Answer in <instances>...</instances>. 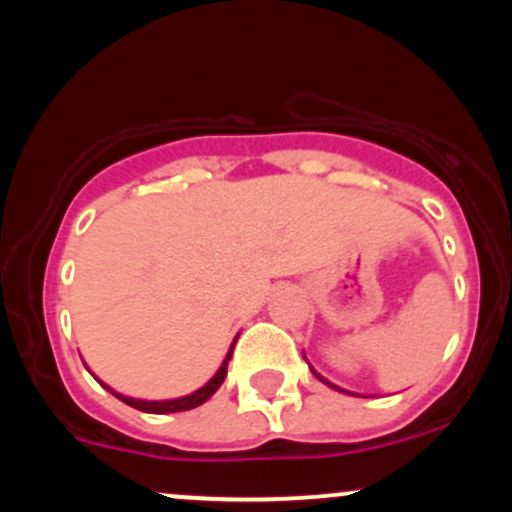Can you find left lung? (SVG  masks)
I'll use <instances>...</instances> for the list:
<instances>
[{"mask_svg":"<svg viewBox=\"0 0 512 512\" xmlns=\"http://www.w3.org/2000/svg\"><path fill=\"white\" fill-rule=\"evenodd\" d=\"M313 373H315V370H313ZM315 375H317V373H315ZM317 378H320V380H322V383H325V385H330V387H334V390H339V387H337V385H332V383H330V380H325V378H322V375H317ZM342 392H344V390H342Z\"/></svg>","mask_w":512,"mask_h":512,"instance_id":"left-lung-1","label":"left lung"}]
</instances>
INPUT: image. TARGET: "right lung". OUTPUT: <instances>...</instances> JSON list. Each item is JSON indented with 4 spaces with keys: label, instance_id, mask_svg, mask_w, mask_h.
<instances>
[{
    "label": "right lung",
    "instance_id": "obj_1",
    "mask_svg": "<svg viewBox=\"0 0 512 512\" xmlns=\"http://www.w3.org/2000/svg\"><path fill=\"white\" fill-rule=\"evenodd\" d=\"M236 342H238V337L233 339V344H231V349H228V354H226V358H223V363H221V368L216 370V375L214 378L209 380L207 385L204 387H199L197 392H192V395H187V397H178V399H163V402H146V399H134V397H125V395H117L115 390H110L108 385L105 383H101V380H98V383H101L105 390H110L113 392V395L117 397V399H122V402L125 404H129V407H134V409H139V411H146V414H173V411H187V409H195V407H199V404H204L207 402V399L214 395L216 390H219L221 387V383H223V378H226V370H228V361H231V356H233V349H236Z\"/></svg>",
    "mask_w": 512,
    "mask_h": 512
}]
</instances>
